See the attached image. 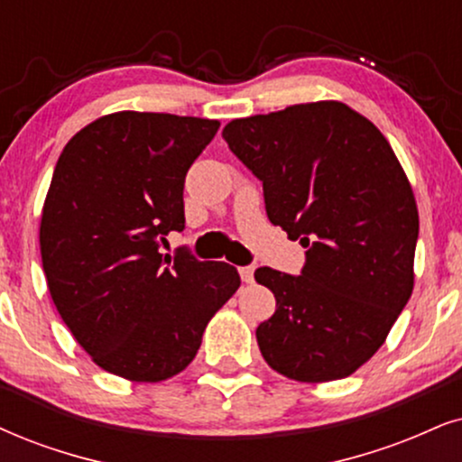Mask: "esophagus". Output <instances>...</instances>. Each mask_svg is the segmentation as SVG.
Instances as JSON below:
<instances>
[{
  "label": "esophagus",
  "instance_id": "1",
  "mask_svg": "<svg viewBox=\"0 0 462 462\" xmlns=\"http://www.w3.org/2000/svg\"><path fill=\"white\" fill-rule=\"evenodd\" d=\"M254 271H255L254 266H241L238 268V274H241V279L245 283H251L254 282Z\"/></svg>",
  "mask_w": 462,
  "mask_h": 462
}]
</instances>
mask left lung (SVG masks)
<instances>
[{
	"label": "left lung",
	"instance_id": "obj_1",
	"mask_svg": "<svg viewBox=\"0 0 462 462\" xmlns=\"http://www.w3.org/2000/svg\"><path fill=\"white\" fill-rule=\"evenodd\" d=\"M224 138L262 180L271 224L307 247L300 274H254L277 299L255 330L262 356L296 382L352 375L413 290L418 207L393 147L341 102L235 119Z\"/></svg>",
	"mask_w": 462,
	"mask_h": 462
}]
</instances>
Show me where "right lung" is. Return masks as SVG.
Returning a JSON list of instances; mask_svg holds the SVG:
<instances>
[{
    "label": "right lung",
    "mask_w": 462,
    "mask_h": 462,
    "mask_svg": "<svg viewBox=\"0 0 462 462\" xmlns=\"http://www.w3.org/2000/svg\"><path fill=\"white\" fill-rule=\"evenodd\" d=\"M219 121L166 113L106 115L57 160L40 224L51 299L97 366L162 382L194 360L208 319L241 285L226 262L180 247L185 174Z\"/></svg>",
    "instance_id": "1"
}]
</instances>
